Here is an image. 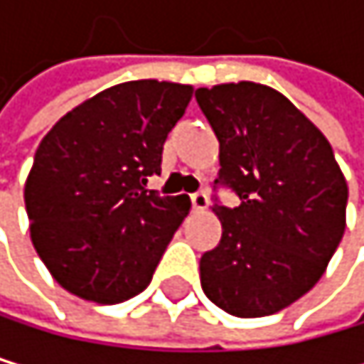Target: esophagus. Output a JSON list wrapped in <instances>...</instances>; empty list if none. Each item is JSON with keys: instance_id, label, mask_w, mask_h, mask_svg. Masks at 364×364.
Listing matches in <instances>:
<instances>
[{"instance_id": "1", "label": "esophagus", "mask_w": 364, "mask_h": 364, "mask_svg": "<svg viewBox=\"0 0 364 364\" xmlns=\"http://www.w3.org/2000/svg\"><path fill=\"white\" fill-rule=\"evenodd\" d=\"M190 198H192V209H196V212H203V209H207V205H209L205 192H196V194H192Z\"/></svg>"}]
</instances>
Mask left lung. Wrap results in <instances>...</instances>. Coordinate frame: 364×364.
Masks as SVG:
<instances>
[{"label": "left lung", "mask_w": 364, "mask_h": 364, "mask_svg": "<svg viewBox=\"0 0 364 364\" xmlns=\"http://www.w3.org/2000/svg\"><path fill=\"white\" fill-rule=\"evenodd\" d=\"M196 102L220 144L214 183L240 198H214L223 235L200 257L203 292L233 316L275 314L326 273L345 231V176L323 133L267 85L203 87Z\"/></svg>", "instance_id": "obj_1"}]
</instances>
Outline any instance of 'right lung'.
Masks as SVG:
<instances>
[{
	"mask_svg": "<svg viewBox=\"0 0 364 364\" xmlns=\"http://www.w3.org/2000/svg\"><path fill=\"white\" fill-rule=\"evenodd\" d=\"M190 100V85L122 82L63 115L38 144L23 190L30 237L72 295L119 304L150 284L192 203L146 183Z\"/></svg>",
	"mask_w": 364,
	"mask_h": 364,
	"instance_id": "right-lung-1",
	"label": "right lung"
}]
</instances>
